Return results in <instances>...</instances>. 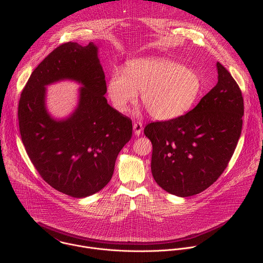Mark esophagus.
<instances>
[{"label": "esophagus", "mask_w": 263, "mask_h": 263, "mask_svg": "<svg viewBox=\"0 0 263 263\" xmlns=\"http://www.w3.org/2000/svg\"><path fill=\"white\" fill-rule=\"evenodd\" d=\"M133 130H134V133L136 136H139L142 132V124L140 122H136L134 123L133 125Z\"/></svg>", "instance_id": "1"}]
</instances>
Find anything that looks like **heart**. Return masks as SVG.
<instances>
[{
  "instance_id": "b5f03b06",
  "label": "heart",
  "mask_w": 263,
  "mask_h": 263,
  "mask_svg": "<svg viewBox=\"0 0 263 263\" xmlns=\"http://www.w3.org/2000/svg\"><path fill=\"white\" fill-rule=\"evenodd\" d=\"M203 88L193 68L160 57L129 60L125 72L114 70L107 82L108 99L117 111L126 112L141 91V102L156 121H171L189 111Z\"/></svg>"
}]
</instances>
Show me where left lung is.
<instances>
[{
    "label": "left lung",
    "instance_id": "8db88e82",
    "mask_svg": "<svg viewBox=\"0 0 263 263\" xmlns=\"http://www.w3.org/2000/svg\"><path fill=\"white\" fill-rule=\"evenodd\" d=\"M216 69V85L192 111L144 128L153 145L154 180L177 197L198 195L212 185L227 167L241 134V91L219 62Z\"/></svg>",
    "mask_w": 263,
    "mask_h": 263
}]
</instances>
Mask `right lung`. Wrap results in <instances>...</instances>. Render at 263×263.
Returning <instances> with one entry per match:
<instances>
[{
	"label": "right lung",
	"mask_w": 263,
	"mask_h": 263,
	"mask_svg": "<svg viewBox=\"0 0 263 263\" xmlns=\"http://www.w3.org/2000/svg\"><path fill=\"white\" fill-rule=\"evenodd\" d=\"M98 53L93 43L59 46L33 70L18 104L22 141L33 165L53 189L78 199L109 183L132 136L131 120L107 103ZM65 80L82 87L78 107L59 120L46 108V86Z\"/></svg>",
	"instance_id": "add662e5"
}]
</instances>
